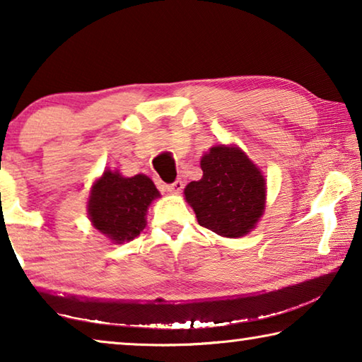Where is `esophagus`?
<instances>
[{"label": "esophagus", "instance_id": "obj_1", "mask_svg": "<svg viewBox=\"0 0 362 362\" xmlns=\"http://www.w3.org/2000/svg\"><path fill=\"white\" fill-rule=\"evenodd\" d=\"M182 188H183V182L182 180H175L174 183H170V185L166 187V189H168L170 194H179L182 192Z\"/></svg>", "mask_w": 362, "mask_h": 362}]
</instances>
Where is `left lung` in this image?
<instances>
[{
  "label": "left lung",
  "mask_w": 362,
  "mask_h": 362,
  "mask_svg": "<svg viewBox=\"0 0 362 362\" xmlns=\"http://www.w3.org/2000/svg\"><path fill=\"white\" fill-rule=\"evenodd\" d=\"M203 177L183 189L204 228L223 238H243L265 212L267 180L260 168L235 144L214 145L201 156Z\"/></svg>",
  "instance_id": "8db88e82"
}]
</instances>
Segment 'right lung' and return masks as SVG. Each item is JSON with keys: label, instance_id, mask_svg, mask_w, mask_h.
<instances>
[{"label": "right lung", "instance_id": "1", "mask_svg": "<svg viewBox=\"0 0 362 362\" xmlns=\"http://www.w3.org/2000/svg\"><path fill=\"white\" fill-rule=\"evenodd\" d=\"M161 198L145 174L124 177L118 169H105L93 182L88 203L90 225L112 244L129 243L146 226V212Z\"/></svg>", "mask_w": 362, "mask_h": 362}]
</instances>
